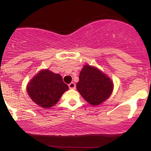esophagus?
Returning a JSON list of instances; mask_svg holds the SVG:
<instances>
[{"label": "esophagus", "mask_w": 151, "mask_h": 151, "mask_svg": "<svg viewBox=\"0 0 151 151\" xmlns=\"http://www.w3.org/2000/svg\"><path fill=\"white\" fill-rule=\"evenodd\" d=\"M68 87H69L70 89H75L76 85L74 84V83H71L69 85H68Z\"/></svg>", "instance_id": "1"}]
</instances>
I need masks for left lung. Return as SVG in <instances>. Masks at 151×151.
Listing matches in <instances>:
<instances>
[{"label": "left lung", "instance_id": "8db88e82", "mask_svg": "<svg viewBox=\"0 0 151 151\" xmlns=\"http://www.w3.org/2000/svg\"><path fill=\"white\" fill-rule=\"evenodd\" d=\"M77 89L88 103L97 105L106 100L113 91V82L96 67L86 65L79 76Z\"/></svg>", "mask_w": 151, "mask_h": 151}]
</instances>
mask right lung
I'll list each match as a JSON object with an SVG mask.
<instances>
[{
  "mask_svg": "<svg viewBox=\"0 0 151 151\" xmlns=\"http://www.w3.org/2000/svg\"><path fill=\"white\" fill-rule=\"evenodd\" d=\"M27 93L37 105L43 108L54 106L68 89L59 74L49 69L41 70L27 85Z\"/></svg>",
  "mask_w": 151,
  "mask_h": 151,
  "instance_id": "obj_1",
  "label": "right lung"
}]
</instances>
